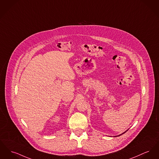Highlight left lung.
I'll list each match as a JSON object with an SVG mask.
<instances>
[{
    "label": "left lung",
    "instance_id": "obj_1",
    "mask_svg": "<svg viewBox=\"0 0 159 159\" xmlns=\"http://www.w3.org/2000/svg\"><path fill=\"white\" fill-rule=\"evenodd\" d=\"M128 130H129V129H128ZM128 130H127L125 131H124V133H122V134H120V135H118V136H115V137H117V136H121V135H122V134H124V133H125V132H126V131H128Z\"/></svg>",
    "mask_w": 159,
    "mask_h": 159
}]
</instances>
